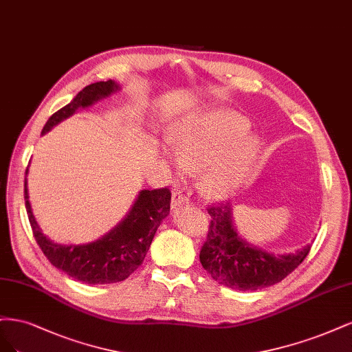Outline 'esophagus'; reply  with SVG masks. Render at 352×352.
Masks as SVG:
<instances>
[{
  "instance_id": "34e87169",
  "label": "esophagus",
  "mask_w": 352,
  "mask_h": 352,
  "mask_svg": "<svg viewBox=\"0 0 352 352\" xmlns=\"http://www.w3.org/2000/svg\"><path fill=\"white\" fill-rule=\"evenodd\" d=\"M171 201H173V208H177V206L186 205V203H188V199H187V196L183 195V192L177 190V191H173Z\"/></svg>"
}]
</instances>
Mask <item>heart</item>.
Wrapping results in <instances>:
<instances>
[{"label": "heart", "instance_id": "obj_1", "mask_svg": "<svg viewBox=\"0 0 352 352\" xmlns=\"http://www.w3.org/2000/svg\"><path fill=\"white\" fill-rule=\"evenodd\" d=\"M236 112L213 108L192 112L168 131L166 142L179 165L200 171L199 187L209 199L228 196L245 177L258 151V139Z\"/></svg>", "mask_w": 352, "mask_h": 352}]
</instances>
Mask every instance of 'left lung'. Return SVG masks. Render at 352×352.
Segmentation results:
<instances>
[{
  "label": "left lung",
  "mask_w": 352,
  "mask_h": 352,
  "mask_svg": "<svg viewBox=\"0 0 352 352\" xmlns=\"http://www.w3.org/2000/svg\"><path fill=\"white\" fill-rule=\"evenodd\" d=\"M208 213L210 223L200 250V263L214 280L232 289L256 291L275 285L304 262L311 248L307 244L297 253H267L247 244L236 234L230 203H213Z\"/></svg>",
  "instance_id": "obj_1"
}]
</instances>
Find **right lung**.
I'll use <instances>...</instances> for the list:
<instances>
[{"mask_svg":"<svg viewBox=\"0 0 352 352\" xmlns=\"http://www.w3.org/2000/svg\"><path fill=\"white\" fill-rule=\"evenodd\" d=\"M118 90L112 80L96 82L78 92L69 105L58 109L45 124L42 134L74 114L77 108L92 105L98 99ZM28 174V169H26ZM25 201L33 236L51 265L85 283H112L129 278L146 257L157 226L169 213L171 191L168 187L142 190L124 221L100 240L83 245L55 244L45 236L33 218L25 178Z\"/></svg>","mask_w":352,"mask_h":352,"instance_id":"obj_1","label":"right lung"}]
</instances>
